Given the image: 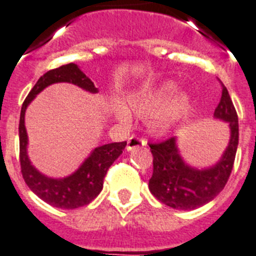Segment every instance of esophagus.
I'll return each instance as SVG.
<instances>
[{
	"label": "esophagus",
	"mask_w": 256,
	"mask_h": 256,
	"mask_svg": "<svg viewBox=\"0 0 256 256\" xmlns=\"http://www.w3.org/2000/svg\"><path fill=\"white\" fill-rule=\"evenodd\" d=\"M146 146V142L144 139H140V138L135 136V135H131L128 140V146H126V150H132L135 148H139V146Z\"/></svg>",
	"instance_id": "esophagus-1"
}]
</instances>
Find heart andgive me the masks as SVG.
<instances>
[{"instance_id": "1", "label": "heart", "mask_w": 256, "mask_h": 256, "mask_svg": "<svg viewBox=\"0 0 256 256\" xmlns=\"http://www.w3.org/2000/svg\"><path fill=\"white\" fill-rule=\"evenodd\" d=\"M172 82L144 88L128 94L126 106L117 100L113 106L116 118L122 124L130 122V112L148 120L152 134L164 136L168 134L183 118L190 106V98L186 92H178Z\"/></svg>"}]
</instances>
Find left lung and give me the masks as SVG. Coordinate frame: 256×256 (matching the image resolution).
<instances>
[{"label": "left lung", "mask_w": 256, "mask_h": 256, "mask_svg": "<svg viewBox=\"0 0 256 256\" xmlns=\"http://www.w3.org/2000/svg\"><path fill=\"white\" fill-rule=\"evenodd\" d=\"M214 118L226 122L230 142L219 161L198 168L186 164L172 136L158 144H150L153 154V174L150 190L162 204L176 210H194L206 205L223 190L232 172L238 146V117L228 90L223 86Z\"/></svg>", "instance_id": "obj_1"}]
</instances>
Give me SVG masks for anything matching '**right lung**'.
<instances>
[{
    "instance_id": "obj_1",
    "label": "right lung",
    "mask_w": 256,
    "mask_h": 256,
    "mask_svg": "<svg viewBox=\"0 0 256 256\" xmlns=\"http://www.w3.org/2000/svg\"><path fill=\"white\" fill-rule=\"evenodd\" d=\"M59 82H68L84 88L91 94H96L94 82L80 70L74 63L66 64L51 70L41 76L30 90L22 106L19 121V148H20V168L24 182L34 194L48 205L64 210L81 208L90 204L103 190L106 171L125 150L126 142L104 144L96 146L82 162L74 172L64 178H50L42 174L32 165L28 157V135L26 128V110L32 100L48 86Z\"/></svg>"
}]
</instances>
